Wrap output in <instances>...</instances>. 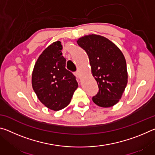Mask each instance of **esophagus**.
I'll use <instances>...</instances> for the list:
<instances>
[{"label":"esophagus","instance_id":"34e87169","mask_svg":"<svg viewBox=\"0 0 155 155\" xmlns=\"http://www.w3.org/2000/svg\"><path fill=\"white\" fill-rule=\"evenodd\" d=\"M75 76L77 77V78H81V74L79 73V72L77 71L75 72Z\"/></svg>","mask_w":155,"mask_h":155}]
</instances>
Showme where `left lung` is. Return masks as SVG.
<instances>
[{
	"label": "left lung",
	"mask_w": 155,
	"mask_h": 155,
	"mask_svg": "<svg viewBox=\"0 0 155 155\" xmlns=\"http://www.w3.org/2000/svg\"><path fill=\"white\" fill-rule=\"evenodd\" d=\"M77 44L87 52L91 74L98 83V92L92 98L101 107H111L119 102L128 82L127 63L122 51L103 36L85 35Z\"/></svg>",
	"instance_id": "1"
}]
</instances>
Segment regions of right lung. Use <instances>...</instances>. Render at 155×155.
<instances>
[{
  "label": "right lung",
  "mask_w": 155,
  "mask_h": 155,
  "mask_svg": "<svg viewBox=\"0 0 155 155\" xmlns=\"http://www.w3.org/2000/svg\"><path fill=\"white\" fill-rule=\"evenodd\" d=\"M60 41L53 42L37 60L32 73V87L47 108L59 111L67 107L78 87L75 76L65 68Z\"/></svg>",
  "instance_id": "1"
}]
</instances>
